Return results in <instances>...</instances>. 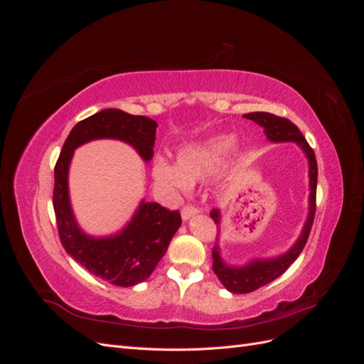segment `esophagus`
Masks as SVG:
<instances>
[{
	"mask_svg": "<svg viewBox=\"0 0 364 364\" xmlns=\"http://www.w3.org/2000/svg\"><path fill=\"white\" fill-rule=\"evenodd\" d=\"M199 213H200V209H199V208H196V206H191V205H186V206H183V208H182V211H181V214H182V218H183V220H188V218H191L193 215L199 214Z\"/></svg>",
	"mask_w": 364,
	"mask_h": 364,
	"instance_id": "1",
	"label": "esophagus"
}]
</instances>
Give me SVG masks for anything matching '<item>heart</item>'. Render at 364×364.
Returning <instances> with one entry per match:
<instances>
[{
	"label": "heart",
	"mask_w": 364,
	"mask_h": 364,
	"mask_svg": "<svg viewBox=\"0 0 364 364\" xmlns=\"http://www.w3.org/2000/svg\"><path fill=\"white\" fill-rule=\"evenodd\" d=\"M235 139L230 135H220L202 142L186 144L176 153V167L158 158L151 164V179L158 190L168 194H179L188 190V185L213 174L225 162Z\"/></svg>",
	"instance_id": "b5f03b06"
}]
</instances>
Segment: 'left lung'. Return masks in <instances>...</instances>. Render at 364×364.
<instances>
[{"label": "left lung", "mask_w": 364, "mask_h": 364, "mask_svg": "<svg viewBox=\"0 0 364 364\" xmlns=\"http://www.w3.org/2000/svg\"><path fill=\"white\" fill-rule=\"evenodd\" d=\"M247 119H252L253 123L259 124L264 129V134L272 142H296L299 146L305 156L308 158V165H310V209H308V217L304 225L302 234L297 238L296 243L289 249V252L282 253L281 257L270 258V259H252L243 267H234L228 266L220 257L218 245L213 249V270L218 277L220 282L232 293H250L255 291L259 287H264L273 279L287 270L294 259L301 255L302 249L306 245L308 235L314 222V213H316V188H317V162L313 149L308 144L301 130L297 129L290 119L282 118L278 115H273L269 112H250L243 115ZM211 218L215 225H220V211L213 209Z\"/></svg>", "instance_id": "1"}]
</instances>
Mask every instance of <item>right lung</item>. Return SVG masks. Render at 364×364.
Masks as SVG:
<instances>
[{
    "label": "right lung",
    "instance_id": "right-lung-1",
    "mask_svg": "<svg viewBox=\"0 0 364 364\" xmlns=\"http://www.w3.org/2000/svg\"><path fill=\"white\" fill-rule=\"evenodd\" d=\"M156 127L151 118L105 109L73 127L54 167L53 206L63 249L87 272L118 287H132L150 277L182 223L181 214L142 200L121 232L100 238L86 235L77 225L70 203V162L77 147L103 138L127 142L149 162L153 158Z\"/></svg>",
    "mask_w": 364,
    "mask_h": 364
}]
</instances>
